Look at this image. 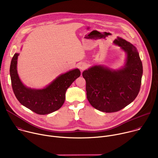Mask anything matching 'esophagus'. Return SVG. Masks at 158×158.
<instances>
[{
	"label": "esophagus",
	"instance_id": "obj_1",
	"mask_svg": "<svg viewBox=\"0 0 158 158\" xmlns=\"http://www.w3.org/2000/svg\"><path fill=\"white\" fill-rule=\"evenodd\" d=\"M79 69L81 70V71H84V69H86L87 65H86V64H85V63H82V64H81L79 65Z\"/></svg>",
	"mask_w": 158,
	"mask_h": 158
}]
</instances>
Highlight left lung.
I'll list each match as a JSON object with an SVG mask.
<instances>
[{
    "label": "left lung",
    "mask_w": 158,
    "mask_h": 158,
    "mask_svg": "<svg viewBox=\"0 0 158 158\" xmlns=\"http://www.w3.org/2000/svg\"><path fill=\"white\" fill-rule=\"evenodd\" d=\"M114 43L127 53L123 69L113 71L95 65L82 73L88 101L104 112L119 111L131 103L138 95L141 84L143 64L136 48L120 37Z\"/></svg>",
    "instance_id": "8db88e82"
}]
</instances>
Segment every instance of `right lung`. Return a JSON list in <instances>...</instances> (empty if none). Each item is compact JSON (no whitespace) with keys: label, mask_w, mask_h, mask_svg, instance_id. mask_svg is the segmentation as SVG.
Returning <instances> with one entry per match:
<instances>
[{"label":"right lung","mask_w":158,"mask_h":158,"mask_svg":"<svg viewBox=\"0 0 158 158\" xmlns=\"http://www.w3.org/2000/svg\"><path fill=\"white\" fill-rule=\"evenodd\" d=\"M18 56L16 53L12 59L10 75L14 93L19 102L40 115L48 114L60 109L65 101L67 89L80 76V71L76 69L62 74L43 89H32L24 85L19 77Z\"/></svg>","instance_id":"1"}]
</instances>
